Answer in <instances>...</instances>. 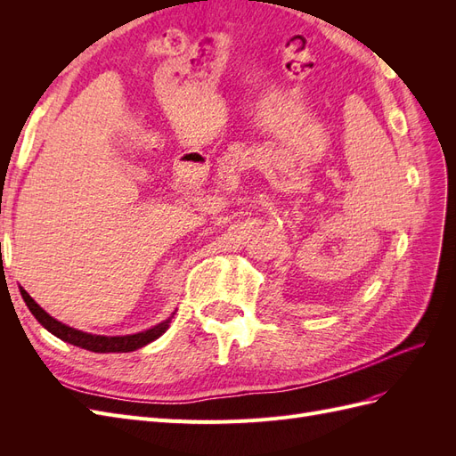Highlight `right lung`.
Returning <instances> with one entry per match:
<instances>
[{
    "instance_id": "1",
    "label": "right lung",
    "mask_w": 456,
    "mask_h": 456,
    "mask_svg": "<svg viewBox=\"0 0 456 456\" xmlns=\"http://www.w3.org/2000/svg\"><path fill=\"white\" fill-rule=\"evenodd\" d=\"M20 295L26 302V306L30 308V312L34 314L36 320L44 325L49 333H53L54 337H59L64 342H70L74 346H79L84 350L89 352H96V354H108V352H134L142 346H146L148 342L159 338L165 330L169 329V323L173 320V315L169 320H165L161 323H158L156 327H151L148 330H142V333H136V335H126V337H104V335H93V333H86V330H79L74 327H68L61 322L54 320L51 317L44 308L37 306V302L24 291L20 287Z\"/></svg>"
}]
</instances>
